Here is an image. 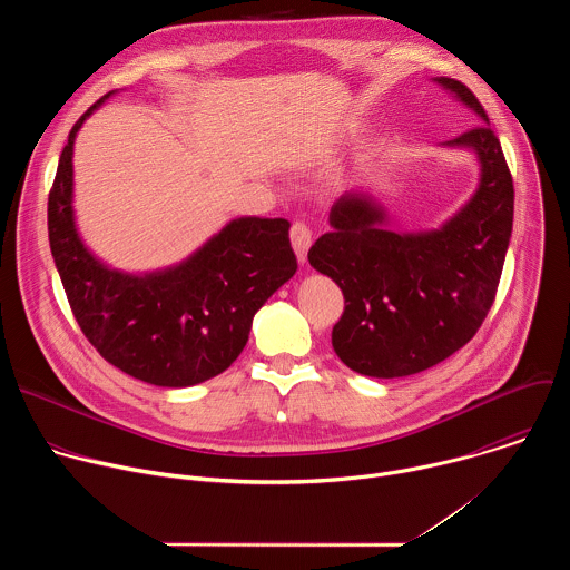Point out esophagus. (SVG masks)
<instances>
[{
	"label": "esophagus",
	"instance_id": "esophagus-1",
	"mask_svg": "<svg viewBox=\"0 0 570 570\" xmlns=\"http://www.w3.org/2000/svg\"><path fill=\"white\" fill-rule=\"evenodd\" d=\"M311 240H313V234H311L308 225L293 223V227H291V243H293V250H295L299 264H304V259H306V253L311 248Z\"/></svg>",
	"mask_w": 570,
	"mask_h": 570
}]
</instances>
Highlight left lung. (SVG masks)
<instances>
[{
    "label": "left lung",
    "mask_w": 570,
    "mask_h": 570,
    "mask_svg": "<svg viewBox=\"0 0 570 570\" xmlns=\"http://www.w3.org/2000/svg\"><path fill=\"white\" fill-rule=\"evenodd\" d=\"M433 80L480 119L440 144L475 155L478 185L469 200L435 229L396 232L372 194L352 189L332 205V229L308 250V264L345 295L334 352L350 370L374 379L424 372L475 336L512 236L514 185L490 117L460 80Z\"/></svg>",
    "instance_id": "1"
}]
</instances>
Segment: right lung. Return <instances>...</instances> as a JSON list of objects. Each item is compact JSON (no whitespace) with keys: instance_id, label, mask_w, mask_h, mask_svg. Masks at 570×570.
Returning <instances> with one entry per match:
<instances>
[{"instance_id":"obj_1","label":"right lung","mask_w":570,"mask_h":570,"mask_svg":"<svg viewBox=\"0 0 570 570\" xmlns=\"http://www.w3.org/2000/svg\"><path fill=\"white\" fill-rule=\"evenodd\" d=\"M69 130L49 191V246L78 327L121 372L159 387H189L225 372L243 352L255 313L286 284L297 259L286 218H232L187 259L146 273L101 262L80 238L73 214Z\"/></svg>"}]
</instances>
